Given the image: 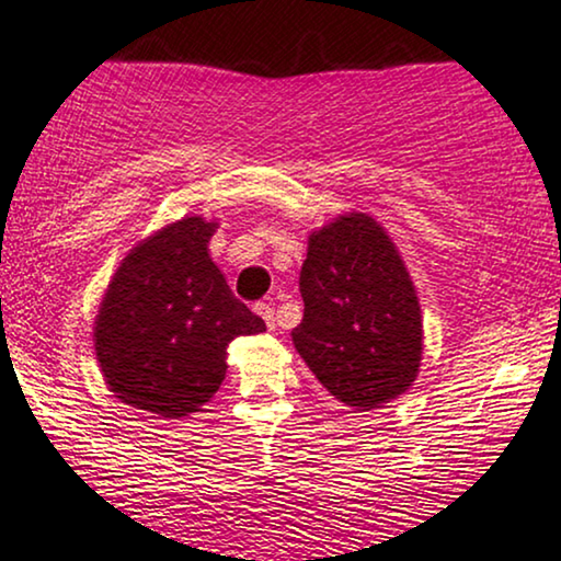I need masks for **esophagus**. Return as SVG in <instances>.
Returning a JSON list of instances; mask_svg holds the SVG:
<instances>
[{"label": "esophagus", "mask_w": 561, "mask_h": 561, "mask_svg": "<svg viewBox=\"0 0 561 561\" xmlns=\"http://www.w3.org/2000/svg\"><path fill=\"white\" fill-rule=\"evenodd\" d=\"M256 313L264 318L268 329H274L276 323H274V308H272V305H268V302H256Z\"/></svg>", "instance_id": "34e87169"}]
</instances>
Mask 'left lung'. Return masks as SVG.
<instances>
[{
  "mask_svg": "<svg viewBox=\"0 0 561 561\" xmlns=\"http://www.w3.org/2000/svg\"><path fill=\"white\" fill-rule=\"evenodd\" d=\"M302 323L293 331L323 388L357 411L407 391L422 359V316L391 238L365 215L310 236L300 272Z\"/></svg>",
  "mask_w": 561,
  "mask_h": 561,
  "instance_id": "obj_1",
  "label": "left lung"
}]
</instances>
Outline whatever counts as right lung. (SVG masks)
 I'll use <instances>...</instances> for the list:
<instances>
[{
  "instance_id": "right-lung-1",
  "label": "right lung",
  "mask_w": 561,
  "mask_h": 561,
  "mask_svg": "<svg viewBox=\"0 0 561 561\" xmlns=\"http://www.w3.org/2000/svg\"><path fill=\"white\" fill-rule=\"evenodd\" d=\"M211 232L215 222L186 217L134 248L95 321L111 391L165 420L188 416L217 393L232 339L266 331L209 259Z\"/></svg>"
}]
</instances>
